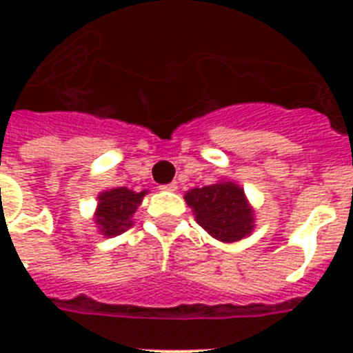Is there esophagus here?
I'll list each match as a JSON object with an SVG mask.
<instances>
[{
  "label": "esophagus",
  "instance_id": "obj_1",
  "mask_svg": "<svg viewBox=\"0 0 353 353\" xmlns=\"http://www.w3.org/2000/svg\"><path fill=\"white\" fill-rule=\"evenodd\" d=\"M176 188H179V185H176V182H171V184L162 185L163 191H176Z\"/></svg>",
  "mask_w": 353,
  "mask_h": 353
}]
</instances>
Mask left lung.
Wrapping results in <instances>:
<instances>
[{
    "label": "left lung",
    "mask_w": 353,
    "mask_h": 353,
    "mask_svg": "<svg viewBox=\"0 0 353 353\" xmlns=\"http://www.w3.org/2000/svg\"><path fill=\"white\" fill-rule=\"evenodd\" d=\"M184 199L193 210L196 223L219 241H239L254 230L252 206L248 204L243 188L230 180L193 188Z\"/></svg>",
    "instance_id": "1"
}]
</instances>
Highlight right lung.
Wrapping results in <instances>:
<instances>
[{
	"mask_svg": "<svg viewBox=\"0 0 353 353\" xmlns=\"http://www.w3.org/2000/svg\"><path fill=\"white\" fill-rule=\"evenodd\" d=\"M147 191L128 190V188H114V190L103 191L97 199V210H95V225L103 236L112 237L119 236L121 232L132 226V215L143 201Z\"/></svg>",
	"mask_w": 353,
	"mask_h": 353,
	"instance_id": "right-lung-1",
	"label": "right lung"
}]
</instances>
